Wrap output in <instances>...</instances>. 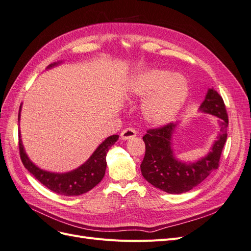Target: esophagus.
Here are the masks:
<instances>
[{
  "instance_id": "esophagus-1",
  "label": "esophagus",
  "mask_w": 251,
  "mask_h": 251,
  "mask_svg": "<svg viewBox=\"0 0 251 251\" xmlns=\"http://www.w3.org/2000/svg\"><path fill=\"white\" fill-rule=\"evenodd\" d=\"M136 135H137V132H136V130H134L133 127H126V128H125L123 132H121L120 138L124 139V140H126V139L135 137Z\"/></svg>"
}]
</instances>
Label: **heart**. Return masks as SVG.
Segmentation results:
<instances>
[{
  "label": "heart",
  "mask_w": 251,
  "mask_h": 251,
  "mask_svg": "<svg viewBox=\"0 0 251 251\" xmlns=\"http://www.w3.org/2000/svg\"><path fill=\"white\" fill-rule=\"evenodd\" d=\"M188 83L183 75L166 70H150L134 79L131 92L136 96H148L142 103V112L150 123L162 125L170 121L188 95Z\"/></svg>",
  "instance_id": "b5f03b06"
}]
</instances>
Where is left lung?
<instances>
[{
    "instance_id": "left-lung-1",
    "label": "left lung",
    "mask_w": 251,
    "mask_h": 251,
    "mask_svg": "<svg viewBox=\"0 0 251 251\" xmlns=\"http://www.w3.org/2000/svg\"><path fill=\"white\" fill-rule=\"evenodd\" d=\"M200 109L220 118L221 134L210 153L199 161L182 163L175 159L171 149L172 134L176 126L174 123L149 128L142 137L146 144V155L140 169L144 179L151 185L170 194L186 193L219 168L228 127V115L222 96L214 89H209Z\"/></svg>"
}]
</instances>
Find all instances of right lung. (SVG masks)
<instances>
[{"mask_svg":"<svg viewBox=\"0 0 251 251\" xmlns=\"http://www.w3.org/2000/svg\"><path fill=\"white\" fill-rule=\"evenodd\" d=\"M53 65H50L52 67ZM21 111V108H20ZM20 120V112H19ZM20 134V133H19ZM118 139V135H113L105 139L92 154L88 161L83 163L78 169L66 174H54L43 171L35 166L27 157L23 148L21 136L19 135V149L21 160L28 172L39 180L43 185L50 191L63 196H79L92 189L102 180L107 161L105 156L109 149Z\"/></svg>","mask_w":251,"mask_h":251,"instance_id":"add662e5","label":"right lung"}]
</instances>
